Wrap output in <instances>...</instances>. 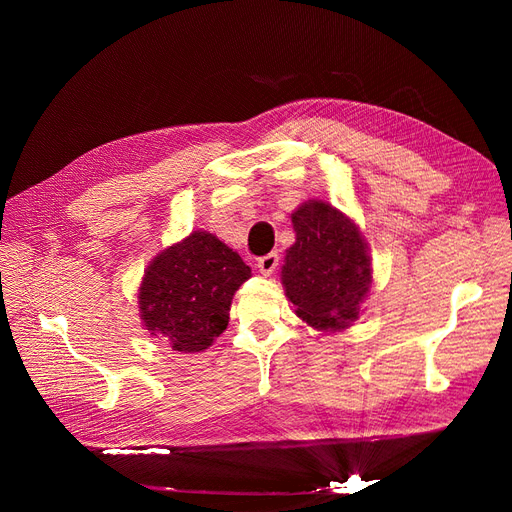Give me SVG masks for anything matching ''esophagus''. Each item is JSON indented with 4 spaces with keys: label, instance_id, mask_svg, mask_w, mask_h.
<instances>
[{
    "label": "esophagus",
    "instance_id": "34e87169",
    "mask_svg": "<svg viewBox=\"0 0 512 512\" xmlns=\"http://www.w3.org/2000/svg\"><path fill=\"white\" fill-rule=\"evenodd\" d=\"M277 265H280V256H277L275 252H271V254H267V256H262V258H258V271L262 273V275H271L275 269H277Z\"/></svg>",
    "mask_w": 512,
    "mask_h": 512
}]
</instances>
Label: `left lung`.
I'll use <instances>...</instances> for the list:
<instances>
[{
	"label": "left lung",
	"instance_id": "obj_1",
	"mask_svg": "<svg viewBox=\"0 0 512 512\" xmlns=\"http://www.w3.org/2000/svg\"><path fill=\"white\" fill-rule=\"evenodd\" d=\"M297 241L286 250L282 284L309 327L342 331L361 314L371 288L369 247L348 215L322 200L292 213Z\"/></svg>",
	"mask_w": 512,
	"mask_h": 512
}]
</instances>
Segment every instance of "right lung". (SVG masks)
Listing matches in <instances>:
<instances>
[{
	"instance_id": "1",
	"label": "right lung",
	"mask_w": 512,
	"mask_h": 512,
	"mask_svg": "<svg viewBox=\"0 0 512 512\" xmlns=\"http://www.w3.org/2000/svg\"><path fill=\"white\" fill-rule=\"evenodd\" d=\"M252 269L207 230L162 250L138 288L143 327L179 352H203L228 327L230 303Z\"/></svg>"
}]
</instances>
